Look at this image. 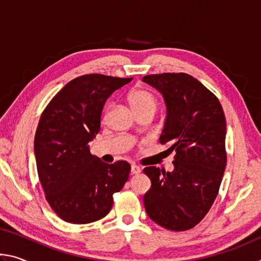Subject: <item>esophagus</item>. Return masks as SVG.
<instances>
[{
    "mask_svg": "<svg viewBox=\"0 0 261 261\" xmlns=\"http://www.w3.org/2000/svg\"><path fill=\"white\" fill-rule=\"evenodd\" d=\"M140 171H141V169H140V168H139L138 166H136V165H132V166H131V174H132V175L139 174Z\"/></svg>",
    "mask_w": 261,
    "mask_h": 261,
    "instance_id": "34e87169",
    "label": "esophagus"
}]
</instances>
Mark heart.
Masks as SVG:
<instances>
[{"mask_svg": "<svg viewBox=\"0 0 261 261\" xmlns=\"http://www.w3.org/2000/svg\"><path fill=\"white\" fill-rule=\"evenodd\" d=\"M129 103L137 115L144 113H155L158 108V99L151 91L144 87L132 90L127 95Z\"/></svg>", "mask_w": 261, "mask_h": 261, "instance_id": "obj_1", "label": "heart"}]
</instances>
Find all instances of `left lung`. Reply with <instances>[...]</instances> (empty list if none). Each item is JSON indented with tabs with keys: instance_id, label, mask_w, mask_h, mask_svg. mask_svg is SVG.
<instances>
[{
	"instance_id": "1",
	"label": "left lung",
	"mask_w": 261,
	"mask_h": 261,
	"mask_svg": "<svg viewBox=\"0 0 261 261\" xmlns=\"http://www.w3.org/2000/svg\"><path fill=\"white\" fill-rule=\"evenodd\" d=\"M143 82L160 92L167 106L160 143L176 152L174 170L146 167L147 214L159 226L184 231L208 213L227 163L226 117L219 99L188 73L147 74Z\"/></svg>"
}]
</instances>
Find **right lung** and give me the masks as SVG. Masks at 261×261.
Segmentation results:
<instances>
[{"instance_id": "right-lung-1", "label": "right lung", "mask_w": 261, "mask_h": 261, "mask_svg": "<svg viewBox=\"0 0 261 261\" xmlns=\"http://www.w3.org/2000/svg\"><path fill=\"white\" fill-rule=\"evenodd\" d=\"M131 81L84 74L69 82L42 112L34 137L38 175L48 204L65 222L105 218L113 194L129 179V163H105L92 155L88 143L99 134L106 101Z\"/></svg>"}]
</instances>
